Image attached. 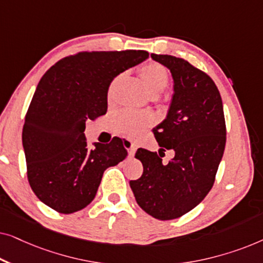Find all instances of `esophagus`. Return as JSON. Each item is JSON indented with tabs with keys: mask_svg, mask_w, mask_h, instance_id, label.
I'll list each match as a JSON object with an SVG mask.
<instances>
[{
	"mask_svg": "<svg viewBox=\"0 0 263 263\" xmlns=\"http://www.w3.org/2000/svg\"><path fill=\"white\" fill-rule=\"evenodd\" d=\"M125 142L129 143V156L133 157L136 152V148H138V146H136L135 142L130 141V140H125Z\"/></svg>",
	"mask_w": 263,
	"mask_h": 263,
	"instance_id": "obj_1",
	"label": "esophagus"
}]
</instances>
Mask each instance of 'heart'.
<instances>
[{"label":"heart","mask_w":263,"mask_h":263,"mask_svg":"<svg viewBox=\"0 0 263 263\" xmlns=\"http://www.w3.org/2000/svg\"><path fill=\"white\" fill-rule=\"evenodd\" d=\"M140 77L145 84L147 91L152 96H157L164 91L170 82V77L166 68L159 63L149 62L140 68ZM120 77L115 78L111 82L109 95H111L115 87V84L118 81ZM153 122V116L149 112H136V111L125 110L115 118V128L118 133L128 135H134L146 128Z\"/></svg>","instance_id":"b5f03b06"}]
</instances>
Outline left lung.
Masks as SVG:
<instances>
[{
  "instance_id": "8db88e82",
  "label": "left lung",
  "mask_w": 263,
  "mask_h": 263,
  "mask_svg": "<svg viewBox=\"0 0 263 263\" xmlns=\"http://www.w3.org/2000/svg\"><path fill=\"white\" fill-rule=\"evenodd\" d=\"M151 57L174 78L167 116L153 133L161 147L159 155L174 149L175 157L165 164L157 152L138 149L135 158L143 172L129 184L146 213L171 220L195 208L214 184L226 142L224 109L217 85L204 71L179 57Z\"/></svg>"
}]
</instances>
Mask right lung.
<instances>
[{"label":"right lung","mask_w":263,"mask_h":263,"mask_svg":"<svg viewBox=\"0 0 263 263\" xmlns=\"http://www.w3.org/2000/svg\"><path fill=\"white\" fill-rule=\"evenodd\" d=\"M146 59L143 50L82 51L43 75L25 117L23 146L28 183L46 206L63 214L82 210L104 171L127 158L121 139L88 147L86 121L106 114L114 78Z\"/></svg>","instance_id":"1"}]
</instances>
